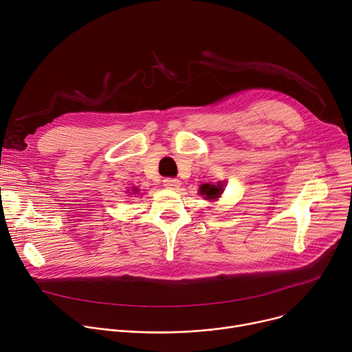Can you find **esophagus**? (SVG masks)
<instances>
[{
    "label": "esophagus",
    "instance_id": "esophagus-1",
    "mask_svg": "<svg viewBox=\"0 0 352 352\" xmlns=\"http://www.w3.org/2000/svg\"><path fill=\"white\" fill-rule=\"evenodd\" d=\"M163 182V185L168 189H178L181 186V181L177 178H166Z\"/></svg>",
    "mask_w": 352,
    "mask_h": 352
}]
</instances>
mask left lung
Wrapping results in <instances>:
<instances>
[{
  "label": "left lung",
  "instance_id": "8db88e82",
  "mask_svg": "<svg viewBox=\"0 0 352 352\" xmlns=\"http://www.w3.org/2000/svg\"><path fill=\"white\" fill-rule=\"evenodd\" d=\"M224 188H223V184L221 182H217L216 185L214 184H204L202 186L199 188V192L202 196H205V199L208 200H216L217 197H220V195L223 193Z\"/></svg>",
  "mask_w": 352,
  "mask_h": 352
}]
</instances>
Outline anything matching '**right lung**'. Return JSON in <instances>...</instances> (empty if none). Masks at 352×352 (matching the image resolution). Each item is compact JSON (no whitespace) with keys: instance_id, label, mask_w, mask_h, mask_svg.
<instances>
[{"instance_id":"right-lung-1","label":"right lung","mask_w":352,"mask_h":352,"mask_svg":"<svg viewBox=\"0 0 352 352\" xmlns=\"http://www.w3.org/2000/svg\"><path fill=\"white\" fill-rule=\"evenodd\" d=\"M135 193H138V192H135Z\"/></svg>"}]
</instances>
